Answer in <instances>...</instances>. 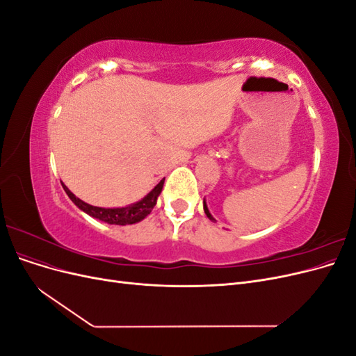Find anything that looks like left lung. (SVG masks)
Instances as JSON below:
<instances>
[{"label":"left lung","instance_id":"1","mask_svg":"<svg viewBox=\"0 0 356 356\" xmlns=\"http://www.w3.org/2000/svg\"><path fill=\"white\" fill-rule=\"evenodd\" d=\"M203 209H204V213H207V217H208L209 220L215 221V220H213V217H212V215L209 213V211H208V208H207V203H204V202H203Z\"/></svg>","mask_w":356,"mask_h":356}]
</instances>
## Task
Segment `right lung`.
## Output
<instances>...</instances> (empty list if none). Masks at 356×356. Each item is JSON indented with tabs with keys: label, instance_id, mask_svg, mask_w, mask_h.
Returning a JSON list of instances; mask_svg holds the SVG:
<instances>
[{
	"label": "right lung",
	"instance_id": "right-lung-1",
	"mask_svg": "<svg viewBox=\"0 0 356 356\" xmlns=\"http://www.w3.org/2000/svg\"><path fill=\"white\" fill-rule=\"evenodd\" d=\"M163 182L165 178L161 179L159 184L148 193V195L134 204H129L126 208H98V207H92V204L86 203L80 200L79 197H75L72 193L68 190L67 186H63V190L68 195V197L77 204V207L84 211L88 215L93 218H98L104 222L108 224H118V225H126V224H135L138 221L144 220L147 215L152 212V209L156 207L157 197L160 195L161 188H163Z\"/></svg>",
	"mask_w": 356,
	"mask_h": 356
}]
</instances>
